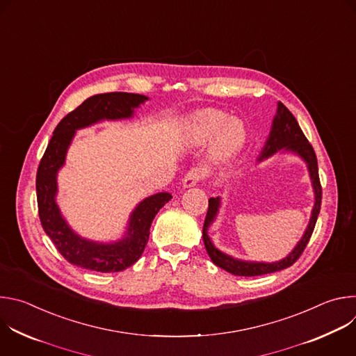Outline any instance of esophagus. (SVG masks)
Returning a JSON list of instances; mask_svg holds the SVG:
<instances>
[{"mask_svg": "<svg viewBox=\"0 0 356 356\" xmlns=\"http://www.w3.org/2000/svg\"><path fill=\"white\" fill-rule=\"evenodd\" d=\"M204 177H206V170L204 169H202V168H193L186 173V176L183 179V186L184 187H193Z\"/></svg>", "mask_w": 356, "mask_h": 356, "instance_id": "34e87169", "label": "esophagus"}]
</instances>
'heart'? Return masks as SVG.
<instances>
[{
	"mask_svg": "<svg viewBox=\"0 0 356 356\" xmlns=\"http://www.w3.org/2000/svg\"><path fill=\"white\" fill-rule=\"evenodd\" d=\"M227 120L228 115L218 110H206L198 113L194 117L191 127L193 139L198 143L210 140L218 130L220 131L217 135L214 150L216 155L221 159L229 158L236 154L245 140L243 125L236 120L228 121L225 124Z\"/></svg>",
	"mask_w": 356,
	"mask_h": 356,
	"instance_id": "heart-1",
	"label": "heart"
}]
</instances>
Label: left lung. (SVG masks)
Segmentation results:
<instances>
[{
    "label": "left lung",
    "mask_w": 356,
    "mask_h": 356,
    "mask_svg": "<svg viewBox=\"0 0 356 356\" xmlns=\"http://www.w3.org/2000/svg\"><path fill=\"white\" fill-rule=\"evenodd\" d=\"M280 149L291 150L307 162L310 177L313 180V187H314V193H316V202H314V209L312 213L310 224H309L306 232H304L301 241L291 250L290 255L287 258H284L283 261L275 262V264L236 261V259L225 255V253H222L221 250H218L213 245L210 236L207 235V229H209L210 224L214 221L218 207H220V197L210 198L209 200V211H207V216L204 220V227H202V241H204V246L207 249V253L210 255L211 261L221 269H224L235 276H262V275H268V273H273V272H279L286 268H290L301 257V253L304 252V249H306V246L313 235V231H314L318 214H320L321 198H323V188H321L320 176H318L317 156H316V152H314L312 143L309 142L306 135L302 134L297 120L289 111V108L282 103L277 104V113L273 120L272 131H270L269 139L266 140V145L264 147V152H262L259 161L275 155L276 152H279Z\"/></svg>",
    "instance_id": "obj_1"
}]
</instances>
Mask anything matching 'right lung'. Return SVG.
I'll list each match as a JSON object with an SVG mask.
<instances>
[{
	"instance_id": "obj_1",
	"label": "right lung",
	"mask_w": 356,
	"mask_h": 356,
	"mask_svg": "<svg viewBox=\"0 0 356 356\" xmlns=\"http://www.w3.org/2000/svg\"><path fill=\"white\" fill-rule=\"evenodd\" d=\"M147 97L132 92L95 94L69 113L55 128L54 136L44 150L36 173L38 211L43 231L54 242L62 257L83 269L110 273L132 266L145 250L150 224L158 211L172 198L169 193H158L139 202L131 214L128 236L115 243H97L76 235L62 218L56 206V175L63 166L66 150L76 129L88 127L99 120L129 118Z\"/></svg>"
}]
</instances>
